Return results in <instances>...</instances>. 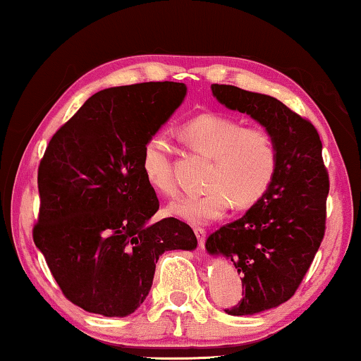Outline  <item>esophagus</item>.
I'll return each instance as SVG.
<instances>
[{
	"instance_id": "esophagus-1",
	"label": "esophagus",
	"mask_w": 361,
	"mask_h": 361,
	"mask_svg": "<svg viewBox=\"0 0 361 361\" xmlns=\"http://www.w3.org/2000/svg\"><path fill=\"white\" fill-rule=\"evenodd\" d=\"M194 233H195V236H197V240H199V245L204 246L207 231H205L204 228H200V226H197V228H194Z\"/></svg>"
}]
</instances>
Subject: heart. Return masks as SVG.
Masks as SVG:
<instances>
[{
    "label": "heart",
    "mask_w": 361,
    "mask_h": 361,
    "mask_svg": "<svg viewBox=\"0 0 361 361\" xmlns=\"http://www.w3.org/2000/svg\"><path fill=\"white\" fill-rule=\"evenodd\" d=\"M182 137L192 151L212 157L204 194H190L169 205L177 219L192 225L219 220L235 204L245 210L258 204L273 185L279 166V147L263 126H243L235 118L204 113L182 126ZM172 145L164 135L146 141L141 171L152 189L166 197L177 194L172 169Z\"/></svg>",
    "instance_id": "obj_1"
}]
</instances>
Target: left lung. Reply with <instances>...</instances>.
Listing matches in <instances>:
<instances>
[{"label":"left lung","instance_id":"8db88e82","mask_svg":"<svg viewBox=\"0 0 361 361\" xmlns=\"http://www.w3.org/2000/svg\"><path fill=\"white\" fill-rule=\"evenodd\" d=\"M212 93L273 133L279 147L268 194L205 243L210 255H224L241 274L243 299L225 312L253 315L293 298L312 264L325 233L329 172L315 126L278 98L219 83Z\"/></svg>","mask_w":361,"mask_h":361}]
</instances>
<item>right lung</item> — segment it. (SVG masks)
<instances>
[{
    "instance_id": "1",
    "label": "right lung",
    "mask_w": 361,
    "mask_h": 361,
    "mask_svg": "<svg viewBox=\"0 0 361 361\" xmlns=\"http://www.w3.org/2000/svg\"><path fill=\"white\" fill-rule=\"evenodd\" d=\"M185 93L177 82L105 88L49 141L32 238L63 295L87 312L133 314L149 294L159 256L197 246L174 216L149 224L159 200L141 171L146 141Z\"/></svg>"
}]
</instances>
